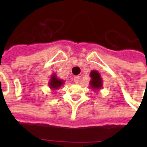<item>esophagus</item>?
I'll list each match as a JSON object with an SVG mask.
<instances>
[{"mask_svg":"<svg viewBox=\"0 0 147 147\" xmlns=\"http://www.w3.org/2000/svg\"><path fill=\"white\" fill-rule=\"evenodd\" d=\"M80 80V76H75L74 77V82L75 83H79Z\"/></svg>","mask_w":147,"mask_h":147,"instance_id":"34e87169","label":"esophagus"}]
</instances>
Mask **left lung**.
I'll return each instance as SVG.
<instances>
[{"label": "left lung", "instance_id": "obj_1", "mask_svg": "<svg viewBox=\"0 0 147 147\" xmlns=\"http://www.w3.org/2000/svg\"><path fill=\"white\" fill-rule=\"evenodd\" d=\"M90 76L91 80L90 81V86L94 90H99L102 87L103 81H102L101 75L98 71L93 70L90 73Z\"/></svg>", "mask_w": 147, "mask_h": 147}]
</instances>
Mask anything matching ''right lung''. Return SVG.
Returning <instances> with one entry per match:
<instances>
[{
  "mask_svg": "<svg viewBox=\"0 0 147 147\" xmlns=\"http://www.w3.org/2000/svg\"><path fill=\"white\" fill-rule=\"evenodd\" d=\"M64 83V80L58 79L56 73H53L50 77V80L49 82V86L52 90H56L59 89L61 86H63Z\"/></svg>",
  "mask_w": 147,
  "mask_h": 147,
  "instance_id": "add662e5",
  "label": "right lung"
}]
</instances>
